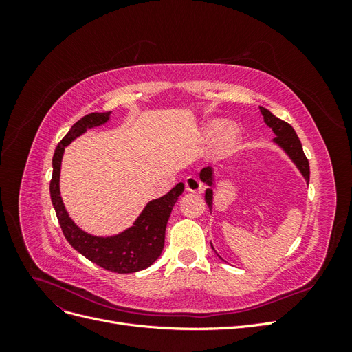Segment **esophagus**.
I'll return each mask as SVG.
<instances>
[{
    "label": "esophagus",
    "instance_id": "obj_1",
    "mask_svg": "<svg viewBox=\"0 0 352 352\" xmlns=\"http://www.w3.org/2000/svg\"><path fill=\"white\" fill-rule=\"evenodd\" d=\"M185 186L189 192H202V184L197 176H188L185 179Z\"/></svg>",
    "mask_w": 352,
    "mask_h": 352
}]
</instances>
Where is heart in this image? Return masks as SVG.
Returning a JSON list of instances; mask_svg holds the SVG:
<instances>
[{"mask_svg": "<svg viewBox=\"0 0 352 352\" xmlns=\"http://www.w3.org/2000/svg\"><path fill=\"white\" fill-rule=\"evenodd\" d=\"M223 127V122L221 120H214L207 124V135L208 136H214L220 129ZM239 141V129L235 124H228L225 126V129H223L219 135V138L214 142V154L219 157L223 155H228L230 154L233 150H235V146L238 145Z\"/></svg>", "mask_w": 352, "mask_h": 352, "instance_id": "heart-1", "label": "heart"}]
</instances>
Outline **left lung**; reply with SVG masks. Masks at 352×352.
<instances>
[{"label":"left lung","mask_w":352,"mask_h":352,"mask_svg":"<svg viewBox=\"0 0 352 352\" xmlns=\"http://www.w3.org/2000/svg\"><path fill=\"white\" fill-rule=\"evenodd\" d=\"M260 111L264 117V123L267 124L269 127H272V131L274 132L276 138L273 140L274 144H278L282 150L289 155V158L294 162V164L300 170L301 175L304 176V179L307 180V184L310 182V166H308V160L302 151V145L301 141L298 140V136L294 131V127L286 123L280 119H278L274 114H272L267 109L260 107ZM214 172H212L211 167H204L201 170L199 173V179L202 182L207 184L208 188L206 190V202L208 208H212V186H214ZM212 248V245H211ZM214 250V248H212Z\"/></svg>","instance_id":"obj_1"}]
</instances>
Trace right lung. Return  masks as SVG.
<instances>
[{
	"label": "right lung",
	"instance_id": "obj_1",
	"mask_svg": "<svg viewBox=\"0 0 352 352\" xmlns=\"http://www.w3.org/2000/svg\"><path fill=\"white\" fill-rule=\"evenodd\" d=\"M111 111L91 113L72 126L63 138L52 157V177L50 194L63 233L72 247L89 261L114 273H135L144 270L162 255L164 248L166 226L177 198L184 192V184H177L168 194L148 202L133 226L114 236H94L82 230L66 211L60 195V170L65 148L87 132L110 120Z\"/></svg>",
	"mask_w": 352,
	"mask_h": 352
}]
</instances>
